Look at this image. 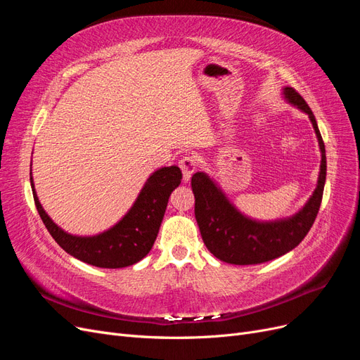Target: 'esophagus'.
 <instances>
[{
  "instance_id": "1",
  "label": "esophagus",
  "mask_w": 360,
  "mask_h": 360,
  "mask_svg": "<svg viewBox=\"0 0 360 360\" xmlns=\"http://www.w3.org/2000/svg\"><path fill=\"white\" fill-rule=\"evenodd\" d=\"M179 167L183 172V180L188 181L191 179L192 174L195 172V169H197L198 167V160L195 156H183L181 160L179 162Z\"/></svg>"
}]
</instances>
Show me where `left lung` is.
Masks as SVG:
<instances>
[{
	"mask_svg": "<svg viewBox=\"0 0 360 360\" xmlns=\"http://www.w3.org/2000/svg\"><path fill=\"white\" fill-rule=\"evenodd\" d=\"M287 101L309 115L321 150V169L319 184L303 209L290 219L278 222H255L238 213L225 198L221 189L202 172L192 176L195 195V219L198 222L204 245L221 261L237 266L261 264L290 252L296 248L319 214L324 181L326 150L317 122L308 103L291 86L284 89Z\"/></svg>",
	"mask_w": 360,
	"mask_h": 360,
	"instance_id": "1",
	"label": "left lung"
}]
</instances>
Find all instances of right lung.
<instances>
[{
    "instance_id": "add662e5",
    "label": "right lung",
    "mask_w": 360,
    "mask_h": 360,
    "mask_svg": "<svg viewBox=\"0 0 360 360\" xmlns=\"http://www.w3.org/2000/svg\"><path fill=\"white\" fill-rule=\"evenodd\" d=\"M181 177L179 167L158 169L146 181L132 209L111 230L93 237H76L64 233L43 210L30 172L34 204L53 240L72 257L103 269L132 266L150 252L165 214L169 195L179 186Z\"/></svg>"
}]
</instances>
